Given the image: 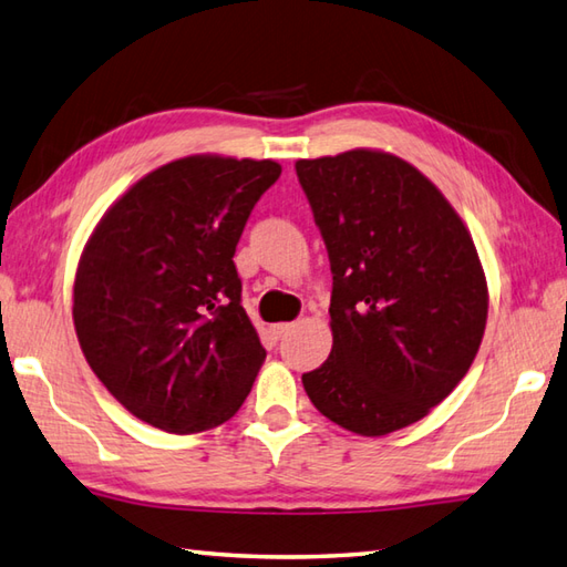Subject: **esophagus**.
Returning <instances> with one entry per match:
<instances>
[{
  "mask_svg": "<svg viewBox=\"0 0 567 567\" xmlns=\"http://www.w3.org/2000/svg\"><path fill=\"white\" fill-rule=\"evenodd\" d=\"M291 328H293L291 322H279V326L271 328V332H274V338H284V334H286L288 330H291Z\"/></svg>",
  "mask_w": 567,
  "mask_h": 567,
  "instance_id": "obj_1",
  "label": "esophagus"
}]
</instances>
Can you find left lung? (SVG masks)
<instances>
[{"label": "left lung", "mask_w": 567, "mask_h": 567, "mask_svg": "<svg viewBox=\"0 0 567 567\" xmlns=\"http://www.w3.org/2000/svg\"><path fill=\"white\" fill-rule=\"evenodd\" d=\"M332 269L326 362L313 406L357 435L406 429L470 372L489 288L467 225L441 188L381 148L298 158Z\"/></svg>", "instance_id": "left-lung-1"}]
</instances>
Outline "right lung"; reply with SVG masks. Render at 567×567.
<instances>
[{"mask_svg":"<svg viewBox=\"0 0 567 567\" xmlns=\"http://www.w3.org/2000/svg\"><path fill=\"white\" fill-rule=\"evenodd\" d=\"M279 176L271 158L183 156L138 178L92 229L73 326L92 372L138 421L195 435L249 396L267 350L241 308L233 257Z\"/></svg>","mask_w":567,"mask_h":567,"instance_id":"right-lung-1","label":"right lung"}]
</instances>
